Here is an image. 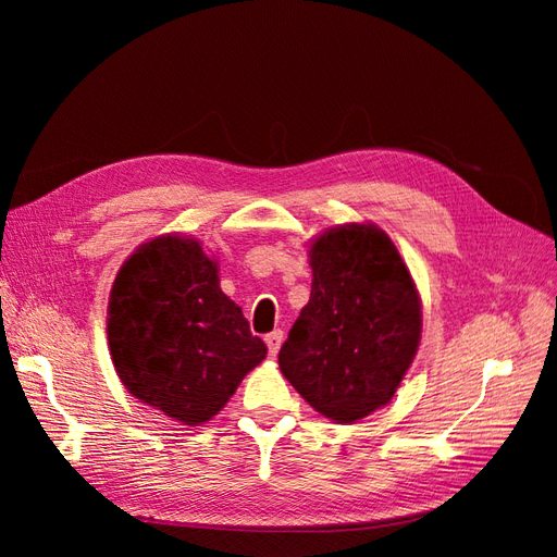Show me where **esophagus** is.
<instances>
[{"mask_svg": "<svg viewBox=\"0 0 557 557\" xmlns=\"http://www.w3.org/2000/svg\"><path fill=\"white\" fill-rule=\"evenodd\" d=\"M264 344H267L269 356L276 358V352H278V348H281V344H283V332H281V330L269 332V334L264 336Z\"/></svg>", "mask_w": 557, "mask_h": 557, "instance_id": "obj_1", "label": "esophagus"}]
</instances>
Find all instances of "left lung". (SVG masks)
Here are the masks:
<instances>
[{"label":"left lung","mask_w":557,"mask_h":557,"mask_svg":"<svg viewBox=\"0 0 557 557\" xmlns=\"http://www.w3.org/2000/svg\"><path fill=\"white\" fill-rule=\"evenodd\" d=\"M311 297L278 350L283 376L311 407L352 423L393 399L418 350L420 299L395 244L342 225L311 246Z\"/></svg>","instance_id":"8db88e82"}]
</instances>
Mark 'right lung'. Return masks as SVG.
<instances>
[{"label":"right lung","instance_id":"obj_1","mask_svg":"<svg viewBox=\"0 0 557 557\" xmlns=\"http://www.w3.org/2000/svg\"><path fill=\"white\" fill-rule=\"evenodd\" d=\"M109 348L127 391L183 425L211 420L267 356L215 262L178 234L144 244L117 272Z\"/></svg>","mask_w":557,"mask_h":557}]
</instances>
